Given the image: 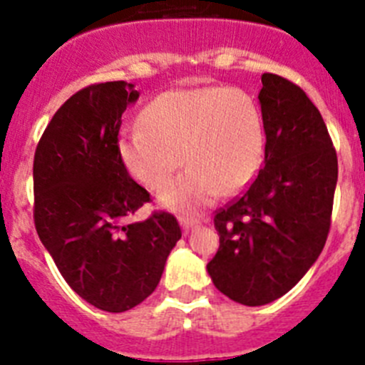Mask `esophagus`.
I'll list each match as a JSON object with an SVG mask.
<instances>
[{
	"label": "esophagus",
	"mask_w": 365,
	"mask_h": 365,
	"mask_svg": "<svg viewBox=\"0 0 365 365\" xmlns=\"http://www.w3.org/2000/svg\"><path fill=\"white\" fill-rule=\"evenodd\" d=\"M197 219H190V217H180V227H182V230L185 232H188L190 228L192 227H195V225H197Z\"/></svg>",
	"instance_id": "1"
}]
</instances>
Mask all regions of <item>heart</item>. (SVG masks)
<instances>
[{
	"instance_id": "obj_1",
	"label": "heart",
	"mask_w": 365,
	"mask_h": 365,
	"mask_svg": "<svg viewBox=\"0 0 365 365\" xmlns=\"http://www.w3.org/2000/svg\"><path fill=\"white\" fill-rule=\"evenodd\" d=\"M138 122L118 140L122 164L137 182L159 192L182 164L190 166L160 193L172 210L197 212L221 193L243 192L263 164V115L237 87L170 89L148 102Z\"/></svg>"
}]
</instances>
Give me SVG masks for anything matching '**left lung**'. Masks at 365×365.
Listing matches in <instances>:
<instances>
[{
  "instance_id": "1",
  "label": "left lung",
  "mask_w": 365,
  "mask_h": 365,
  "mask_svg": "<svg viewBox=\"0 0 365 365\" xmlns=\"http://www.w3.org/2000/svg\"><path fill=\"white\" fill-rule=\"evenodd\" d=\"M265 163L252 185L214 215L219 250L206 265L225 296L248 307L282 298L327 241L338 159L320 111L278 74L261 76Z\"/></svg>"
}]
</instances>
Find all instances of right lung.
<instances>
[{
    "instance_id": "obj_1",
    "label": "right lung",
    "mask_w": 365,
    "mask_h": 365,
    "mask_svg": "<svg viewBox=\"0 0 365 365\" xmlns=\"http://www.w3.org/2000/svg\"><path fill=\"white\" fill-rule=\"evenodd\" d=\"M133 83H93L74 93L45 128L34 153V227L58 270L80 298L108 312L143 303L159 285L180 240L175 215L153 212L118 155Z\"/></svg>"
}]
</instances>
